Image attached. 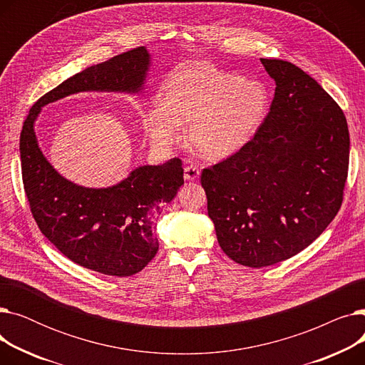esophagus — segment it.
Masks as SVG:
<instances>
[{"label": "esophagus", "mask_w": 365, "mask_h": 365, "mask_svg": "<svg viewBox=\"0 0 365 365\" xmlns=\"http://www.w3.org/2000/svg\"><path fill=\"white\" fill-rule=\"evenodd\" d=\"M183 178L186 182H195L200 178V170L194 165H186Z\"/></svg>", "instance_id": "34e87169"}]
</instances>
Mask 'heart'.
<instances>
[{
    "label": "heart",
    "mask_w": 365,
    "mask_h": 365,
    "mask_svg": "<svg viewBox=\"0 0 365 365\" xmlns=\"http://www.w3.org/2000/svg\"><path fill=\"white\" fill-rule=\"evenodd\" d=\"M163 102L143 115V128L158 148L176 143L187 125V142L202 157L219 160L250 142L269 109V91L255 78L202 62L171 72L161 88Z\"/></svg>",
    "instance_id": "1"
}]
</instances>
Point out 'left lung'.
<instances>
[{
    "mask_svg": "<svg viewBox=\"0 0 365 365\" xmlns=\"http://www.w3.org/2000/svg\"><path fill=\"white\" fill-rule=\"evenodd\" d=\"M260 62L277 86L269 113L253 140L201 175L219 245L248 267L290 259L324 232L349 164L348 123L331 96L290 62Z\"/></svg>",
    "mask_w": 365,
    "mask_h": 365,
    "instance_id": "left-lung-1",
    "label": "left lung"
}]
</instances>
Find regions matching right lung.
I'll list each match as a JSON object with an SVG mask.
<instances>
[{
	"label": "right lung",
	"instance_id": "add662e5",
	"mask_svg": "<svg viewBox=\"0 0 365 365\" xmlns=\"http://www.w3.org/2000/svg\"><path fill=\"white\" fill-rule=\"evenodd\" d=\"M150 65V53L139 47L75 73L31 108L21 133L24 185L38 227L73 263L103 275H134L157 255L152 223L183 185L182 161L140 165L108 187L81 186L46 158L35 123L46 105L71 94H143Z\"/></svg>",
	"mask_w": 365,
	"mask_h": 365
}]
</instances>
